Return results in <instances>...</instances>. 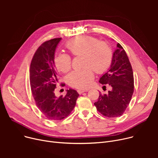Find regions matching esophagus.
Wrapping results in <instances>:
<instances>
[{
  "label": "esophagus",
  "instance_id": "34e87169",
  "mask_svg": "<svg viewBox=\"0 0 158 158\" xmlns=\"http://www.w3.org/2000/svg\"><path fill=\"white\" fill-rule=\"evenodd\" d=\"M86 92H88V89H77V92L79 94H81L82 93Z\"/></svg>",
  "mask_w": 158,
  "mask_h": 158
}]
</instances>
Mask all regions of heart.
Masks as SVG:
<instances>
[{
    "instance_id": "obj_1",
    "label": "heart",
    "mask_w": 158,
    "mask_h": 158,
    "mask_svg": "<svg viewBox=\"0 0 158 158\" xmlns=\"http://www.w3.org/2000/svg\"><path fill=\"white\" fill-rule=\"evenodd\" d=\"M66 47L74 56H82V64L79 70L71 72L66 77L70 86L80 89L90 86L94 77L93 69L98 73L107 70L111 64L113 53L107 44L100 42L94 37L82 36L72 39L66 44ZM56 69L62 72L71 68V57L66 53L57 54L54 59Z\"/></svg>"
}]
</instances>
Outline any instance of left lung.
I'll return each mask as SVG.
<instances>
[{
	"label": "left lung",
	"instance_id": "left-lung-1",
	"mask_svg": "<svg viewBox=\"0 0 158 158\" xmlns=\"http://www.w3.org/2000/svg\"><path fill=\"white\" fill-rule=\"evenodd\" d=\"M99 82L108 84L111 89L107 94H99L98 101L94 103L97 111L108 118L120 117L134 92L133 72L127 54L120 44H117L110 67L102 75Z\"/></svg>",
	"mask_w": 158,
	"mask_h": 158
}]
</instances>
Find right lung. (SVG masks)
<instances>
[{"instance_id": "right-lung-1", "label": "right lung", "mask_w": 158, "mask_h": 158, "mask_svg": "<svg viewBox=\"0 0 158 158\" xmlns=\"http://www.w3.org/2000/svg\"><path fill=\"white\" fill-rule=\"evenodd\" d=\"M61 38L45 41L33 56L29 72L32 94L39 110L51 120H60L70 114L76 106L79 94L70 88L65 96L57 97L54 89L58 82L54 63L57 44Z\"/></svg>"}]
</instances>
